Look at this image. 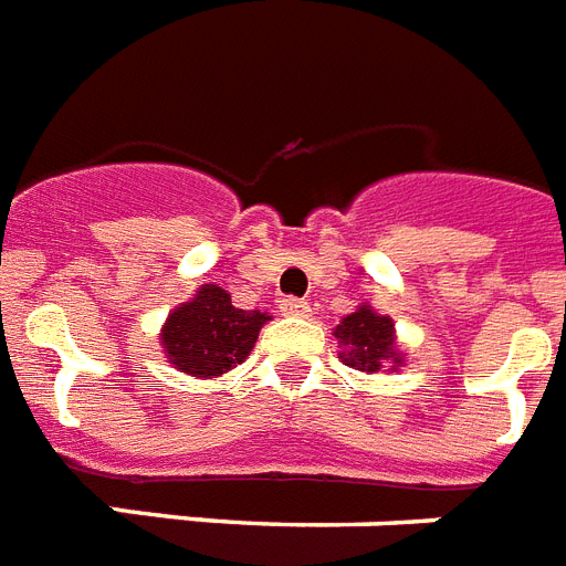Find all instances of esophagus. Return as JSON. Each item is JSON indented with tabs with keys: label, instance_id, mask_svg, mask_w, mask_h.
<instances>
[{
	"label": "esophagus",
	"instance_id": "esophagus-1",
	"mask_svg": "<svg viewBox=\"0 0 566 566\" xmlns=\"http://www.w3.org/2000/svg\"><path fill=\"white\" fill-rule=\"evenodd\" d=\"M280 312L289 315V318H306V315H310V304L301 301V297H283V301H280Z\"/></svg>",
	"mask_w": 566,
	"mask_h": 566
}]
</instances>
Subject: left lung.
I'll return each instance as SVG.
<instances>
[{
    "mask_svg": "<svg viewBox=\"0 0 566 566\" xmlns=\"http://www.w3.org/2000/svg\"><path fill=\"white\" fill-rule=\"evenodd\" d=\"M333 336L345 347L338 359L350 368L377 374L382 368L397 370L403 365V354L395 338V321L374 312L368 304H361L347 318H342V324L333 329Z\"/></svg>",
    "mask_w": 566,
    "mask_h": 566,
    "instance_id": "obj_1",
    "label": "left lung"
}]
</instances>
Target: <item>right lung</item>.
<instances>
[{
  "label": "right lung",
  "instance_id": "add662e5",
  "mask_svg": "<svg viewBox=\"0 0 566 566\" xmlns=\"http://www.w3.org/2000/svg\"><path fill=\"white\" fill-rule=\"evenodd\" d=\"M269 312L237 310L216 283H205L196 297L175 306L160 329L166 359L189 377H221L245 361Z\"/></svg>",
  "mask_w": 566,
  "mask_h": 566
}]
</instances>
